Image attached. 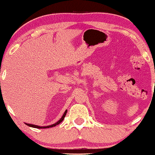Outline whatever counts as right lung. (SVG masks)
I'll return each mask as SVG.
<instances>
[{
	"label": "right lung",
	"mask_w": 155,
	"mask_h": 155,
	"mask_svg": "<svg viewBox=\"0 0 155 155\" xmlns=\"http://www.w3.org/2000/svg\"><path fill=\"white\" fill-rule=\"evenodd\" d=\"M66 112H67V110H66L65 111V112H64V114H63V116H62V117L59 120H58L57 122L56 123H55V124H51V125H48V126H44V127H43V126H38V125H35V124H27V123H25V124L26 125H28V127H34V128H37V129H46V128H50V127H55V126H56V125H58V124H59L62 121L64 120V117H65V116H66Z\"/></svg>",
	"instance_id": "obj_1"
}]
</instances>
